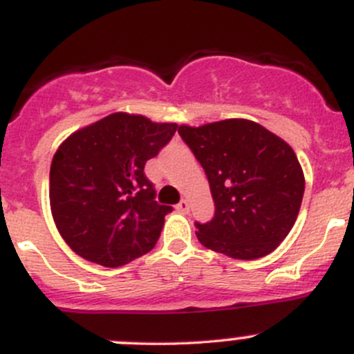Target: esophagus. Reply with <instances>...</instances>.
I'll use <instances>...</instances> for the list:
<instances>
[{
  "mask_svg": "<svg viewBox=\"0 0 354 354\" xmlns=\"http://www.w3.org/2000/svg\"><path fill=\"white\" fill-rule=\"evenodd\" d=\"M176 210L181 212V214H188V212H189V202H188V200H181V202L176 205Z\"/></svg>",
  "mask_w": 354,
  "mask_h": 354,
  "instance_id": "34e87169",
  "label": "esophagus"
}]
</instances>
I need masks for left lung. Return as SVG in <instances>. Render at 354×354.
<instances>
[{
    "instance_id": "8db88e82",
    "label": "left lung",
    "mask_w": 354,
    "mask_h": 354,
    "mask_svg": "<svg viewBox=\"0 0 354 354\" xmlns=\"http://www.w3.org/2000/svg\"><path fill=\"white\" fill-rule=\"evenodd\" d=\"M178 133L205 171L215 203L210 222H195L200 243L236 259L274 251L304 198V171L293 149L244 118L181 125Z\"/></svg>"
}]
</instances>
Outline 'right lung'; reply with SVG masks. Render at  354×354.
<instances>
[{"label": "right lung", "mask_w": 354, "mask_h": 354, "mask_svg": "<svg viewBox=\"0 0 354 354\" xmlns=\"http://www.w3.org/2000/svg\"><path fill=\"white\" fill-rule=\"evenodd\" d=\"M176 129L118 111L61 144L50 165L49 198L55 225L76 254L118 268L154 248L173 208L156 202L144 166Z\"/></svg>", "instance_id": "obj_1"}]
</instances>
